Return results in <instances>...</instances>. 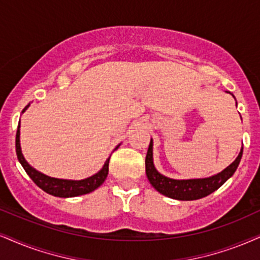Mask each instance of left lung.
I'll list each match as a JSON object with an SVG mask.
<instances>
[{"mask_svg":"<svg viewBox=\"0 0 260 260\" xmlns=\"http://www.w3.org/2000/svg\"><path fill=\"white\" fill-rule=\"evenodd\" d=\"M229 94H232V92H229ZM232 96L235 99L233 94ZM236 105H238V102H236ZM242 150L243 148L240 150L238 158L234 160L232 164L226 166L223 171L218 172V174L205 178L175 179L166 177L155 169L154 162H153V140L150 139L148 152L146 155V175L153 188L165 197L182 201L198 200V199L205 198L213 193L235 174L240 164V160L242 158Z\"/></svg>","mask_w":260,"mask_h":260,"instance_id":"obj_1","label":"left lung"}]
</instances>
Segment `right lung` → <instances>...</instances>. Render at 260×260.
Wrapping results in <instances>:
<instances>
[{
    "label": "right lung",
    "mask_w": 260,
    "mask_h": 260,
    "mask_svg": "<svg viewBox=\"0 0 260 260\" xmlns=\"http://www.w3.org/2000/svg\"><path fill=\"white\" fill-rule=\"evenodd\" d=\"M28 104L26 107L24 108L22 113L27 110ZM118 145L115 147V149H118ZM15 149H17V155L18 160L20 162L22 168H24L26 174L30 176L32 181L36 183L38 187H40L42 190H44L46 193L53 195V197H59V198H73V197H79V195H84L88 193H91L95 189H98L100 185L104 183L105 179L107 178L108 175V164H110V158L105 161L104 166L98 174L90 176V177L79 179V181H76V179H62V178H55L50 177V176H47L42 172L38 171L35 168L28 164L26 159L24 158L21 152V146H20V123H19L18 131H17V137H15Z\"/></svg>",
    "instance_id": "right-lung-1"
}]
</instances>
